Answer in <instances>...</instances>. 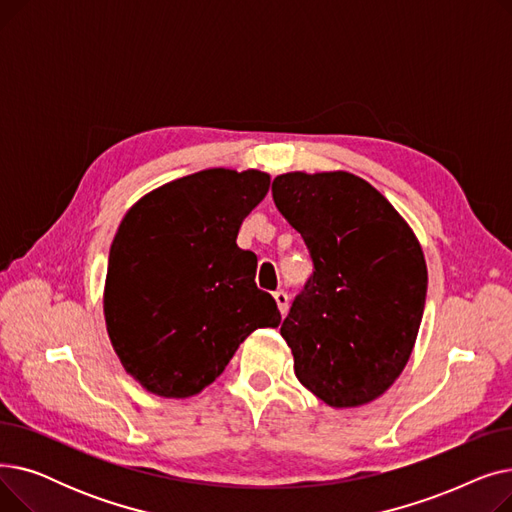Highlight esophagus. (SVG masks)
<instances>
[{
  "mask_svg": "<svg viewBox=\"0 0 512 512\" xmlns=\"http://www.w3.org/2000/svg\"><path fill=\"white\" fill-rule=\"evenodd\" d=\"M274 299H276V305H278V309L284 317L288 313V294L284 290H278V292H274Z\"/></svg>",
  "mask_w": 512,
  "mask_h": 512,
  "instance_id": "esophagus-1",
  "label": "esophagus"
}]
</instances>
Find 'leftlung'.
I'll use <instances>...</instances> for the list:
<instances>
[{"label": "left lung", "instance_id": "8db88e82", "mask_svg": "<svg viewBox=\"0 0 512 512\" xmlns=\"http://www.w3.org/2000/svg\"><path fill=\"white\" fill-rule=\"evenodd\" d=\"M272 193L315 267L280 328L294 373L332 409L367 405L398 380L419 334L427 292L419 240L351 172H286Z\"/></svg>", "mask_w": 512, "mask_h": 512}]
</instances>
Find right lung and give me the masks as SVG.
<instances>
[{
    "mask_svg": "<svg viewBox=\"0 0 512 512\" xmlns=\"http://www.w3.org/2000/svg\"><path fill=\"white\" fill-rule=\"evenodd\" d=\"M261 170L209 168L153 188L118 226L103 288L114 351L147 392L188 398L280 311L257 288V257L236 245L270 191Z\"/></svg>",
    "mask_w": 512,
    "mask_h": 512,
    "instance_id": "obj_1",
    "label": "right lung"
}]
</instances>
